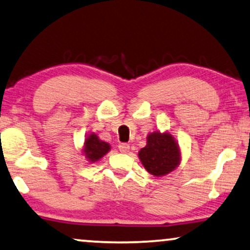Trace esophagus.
Masks as SVG:
<instances>
[{
  "label": "esophagus",
  "mask_w": 250,
  "mask_h": 250,
  "mask_svg": "<svg viewBox=\"0 0 250 250\" xmlns=\"http://www.w3.org/2000/svg\"><path fill=\"white\" fill-rule=\"evenodd\" d=\"M130 149V146L129 144H125V143H121L120 145H119V150H120L121 153H128Z\"/></svg>",
  "instance_id": "34e87169"
}]
</instances>
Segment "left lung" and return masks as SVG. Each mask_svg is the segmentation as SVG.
<instances>
[{"instance_id": "8db88e82", "label": "left lung", "mask_w": 250, "mask_h": 250, "mask_svg": "<svg viewBox=\"0 0 250 250\" xmlns=\"http://www.w3.org/2000/svg\"><path fill=\"white\" fill-rule=\"evenodd\" d=\"M138 155L144 167L156 177L170 173L180 161L179 147L170 133H150Z\"/></svg>"}]
</instances>
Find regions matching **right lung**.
I'll list each match as a JSON object with an SVG mask.
<instances>
[{
	"instance_id": "1",
	"label": "right lung",
	"mask_w": 250,
	"mask_h": 250,
	"mask_svg": "<svg viewBox=\"0 0 250 250\" xmlns=\"http://www.w3.org/2000/svg\"><path fill=\"white\" fill-rule=\"evenodd\" d=\"M108 150H110V145L98 139L95 133H91L88 138L86 139L83 152H85V155L89 161L95 162L100 160Z\"/></svg>"
}]
</instances>
